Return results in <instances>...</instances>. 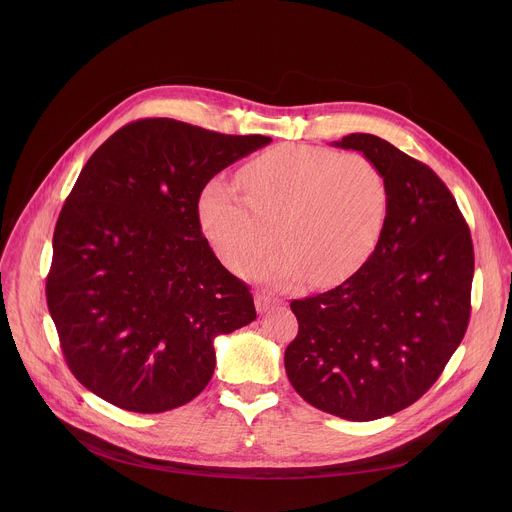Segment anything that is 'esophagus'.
<instances>
[{
  "label": "esophagus",
  "mask_w": 512,
  "mask_h": 512,
  "mask_svg": "<svg viewBox=\"0 0 512 512\" xmlns=\"http://www.w3.org/2000/svg\"><path fill=\"white\" fill-rule=\"evenodd\" d=\"M275 306H279L277 298L265 294V291H259V294H255V308H257V312H267V310H271Z\"/></svg>",
  "instance_id": "34e87169"
}]
</instances>
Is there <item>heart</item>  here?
<instances>
[{
  "mask_svg": "<svg viewBox=\"0 0 512 512\" xmlns=\"http://www.w3.org/2000/svg\"><path fill=\"white\" fill-rule=\"evenodd\" d=\"M241 186L210 182L200 223L214 253L235 271L261 259L251 275L294 283H334L358 269L377 247L389 212L385 170L367 154H336L314 145H279L241 172Z\"/></svg>",
  "mask_w": 512,
  "mask_h": 512,
  "instance_id": "obj_1",
  "label": "heart"
}]
</instances>
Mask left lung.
Returning a JSON list of instances; mask_svg holds the SVG:
<instances>
[{
  "label": "left lung",
  "instance_id": "obj_1",
  "mask_svg": "<svg viewBox=\"0 0 512 512\" xmlns=\"http://www.w3.org/2000/svg\"><path fill=\"white\" fill-rule=\"evenodd\" d=\"M336 148L371 156L391 186L383 235L356 273L294 300L285 373L310 405L348 421L393 415L440 379L470 320L474 247L448 186L371 133Z\"/></svg>",
  "mask_w": 512,
  "mask_h": 512
}]
</instances>
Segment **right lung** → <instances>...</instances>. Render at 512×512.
Listing matches in <instances>:
<instances>
[{
	"label": "right lung",
	"mask_w": 512,
	"mask_h": 512,
	"mask_svg": "<svg viewBox=\"0 0 512 512\" xmlns=\"http://www.w3.org/2000/svg\"><path fill=\"white\" fill-rule=\"evenodd\" d=\"M269 141L154 117L89 158L56 221L46 302L91 393L135 413L186 405L214 373V338L257 318L249 285L202 235L198 200Z\"/></svg>",
	"instance_id": "1"
}]
</instances>
